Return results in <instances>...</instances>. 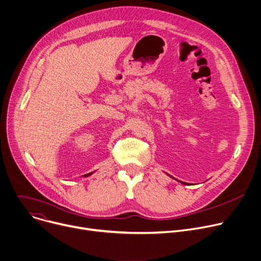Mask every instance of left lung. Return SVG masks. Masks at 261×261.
<instances>
[{
    "mask_svg": "<svg viewBox=\"0 0 261 261\" xmlns=\"http://www.w3.org/2000/svg\"><path fill=\"white\" fill-rule=\"evenodd\" d=\"M172 178H174V177H172ZM174 179H175V178H174ZM178 181H179V180H178ZM180 182H181V184H184V185H188V184H186V182H182V181H180Z\"/></svg>",
    "mask_w": 261,
    "mask_h": 261,
    "instance_id": "left-lung-1",
    "label": "left lung"
}]
</instances>
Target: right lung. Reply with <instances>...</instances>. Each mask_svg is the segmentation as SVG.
<instances>
[{"label": "right lung", "mask_w": 261, "mask_h": 261, "mask_svg": "<svg viewBox=\"0 0 261 261\" xmlns=\"http://www.w3.org/2000/svg\"><path fill=\"white\" fill-rule=\"evenodd\" d=\"M91 174H92V173H89V174H86L85 176H88V175H91Z\"/></svg>", "instance_id": "right-lung-1"}]
</instances>
